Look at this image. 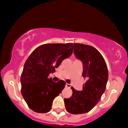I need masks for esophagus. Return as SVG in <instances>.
Returning a JSON list of instances; mask_svg holds the SVG:
<instances>
[{"label":"esophagus","instance_id":"34e87169","mask_svg":"<svg viewBox=\"0 0 128 128\" xmlns=\"http://www.w3.org/2000/svg\"><path fill=\"white\" fill-rule=\"evenodd\" d=\"M66 88H70V87H71V85H70V84L66 83Z\"/></svg>","mask_w":128,"mask_h":128}]
</instances>
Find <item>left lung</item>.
<instances>
[{
    "label": "left lung",
    "instance_id": "1",
    "mask_svg": "<svg viewBox=\"0 0 128 128\" xmlns=\"http://www.w3.org/2000/svg\"><path fill=\"white\" fill-rule=\"evenodd\" d=\"M74 52L76 58L82 61V76L87 81L82 91L72 87L71 97L64 99V101L68 112L78 114L90 112L100 101L106 90L108 71L102 56L94 46L74 44Z\"/></svg>",
    "mask_w": 128,
    "mask_h": 128
}]
</instances>
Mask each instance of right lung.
<instances>
[{"mask_svg": "<svg viewBox=\"0 0 128 128\" xmlns=\"http://www.w3.org/2000/svg\"><path fill=\"white\" fill-rule=\"evenodd\" d=\"M73 52V44H46L36 48L24 64L22 94L28 107L34 112L46 113L52 109V101L64 88L66 82L49 78L64 58Z\"/></svg>", "mask_w": 128, "mask_h": 128, "instance_id": "obj_1", "label": "right lung"}]
</instances>
